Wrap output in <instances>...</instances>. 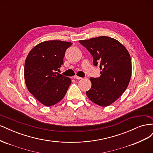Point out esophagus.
I'll use <instances>...</instances> for the list:
<instances>
[{
  "label": "esophagus",
  "instance_id": "1",
  "mask_svg": "<svg viewBox=\"0 0 153 153\" xmlns=\"http://www.w3.org/2000/svg\"><path fill=\"white\" fill-rule=\"evenodd\" d=\"M74 78H75V79H78V80H80V79H82V77H80V76H76V75H75L74 76Z\"/></svg>",
  "mask_w": 153,
  "mask_h": 153
}]
</instances>
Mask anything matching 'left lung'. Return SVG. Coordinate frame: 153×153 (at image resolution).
<instances>
[{"mask_svg": "<svg viewBox=\"0 0 153 153\" xmlns=\"http://www.w3.org/2000/svg\"><path fill=\"white\" fill-rule=\"evenodd\" d=\"M79 43L93 57V64L100 66L101 75L91 77L92 86L86 95L92 102L106 106L116 101L126 89L131 75V61L126 48L116 39L100 36Z\"/></svg>", "mask_w": 153, "mask_h": 153, "instance_id": "left-lung-1", "label": "left lung"}]
</instances>
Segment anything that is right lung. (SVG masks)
<instances>
[{
    "mask_svg": "<svg viewBox=\"0 0 153 153\" xmlns=\"http://www.w3.org/2000/svg\"><path fill=\"white\" fill-rule=\"evenodd\" d=\"M72 43L47 41L36 45L27 55L24 76L27 89L39 102L47 106L61 101L71 80L57 72L63 64L66 50Z\"/></svg>",
    "mask_w": 153,
    "mask_h": 153,
    "instance_id": "right-lung-1",
    "label": "right lung"
}]
</instances>
